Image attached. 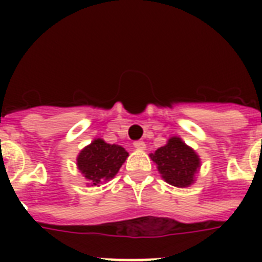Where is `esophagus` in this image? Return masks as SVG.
<instances>
[{"label":"esophagus","mask_w":262,"mask_h":262,"mask_svg":"<svg viewBox=\"0 0 262 262\" xmlns=\"http://www.w3.org/2000/svg\"><path fill=\"white\" fill-rule=\"evenodd\" d=\"M133 145H135L136 149H140V151H143V149H145V147H147V145H145V143H144V141H141V140H140V141H135V144H133Z\"/></svg>","instance_id":"34e87169"}]
</instances>
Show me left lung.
Returning <instances> with one entry per match:
<instances>
[{"mask_svg": "<svg viewBox=\"0 0 262 262\" xmlns=\"http://www.w3.org/2000/svg\"><path fill=\"white\" fill-rule=\"evenodd\" d=\"M149 158L156 164L162 178L175 187L193 185L201 167L197 152L178 136L170 137L163 147L149 154Z\"/></svg>", "mask_w": 262, "mask_h": 262, "instance_id": "8db88e82", "label": "left lung"}]
</instances>
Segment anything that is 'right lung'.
<instances>
[{
    "label": "right lung",
    "mask_w": 262,
    "mask_h": 262,
    "mask_svg": "<svg viewBox=\"0 0 262 262\" xmlns=\"http://www.w3.org/2000/svg\"><path fill=\"white\" fill-rule=\"evenodd\" d=\"M127 156V151L121 145L108 144L103 139H94L92 143L80 151L76 164L87 185L100 186L114 178Z\"/></svg>",
    "instance_id": "obj_1"
}]
</instances>
